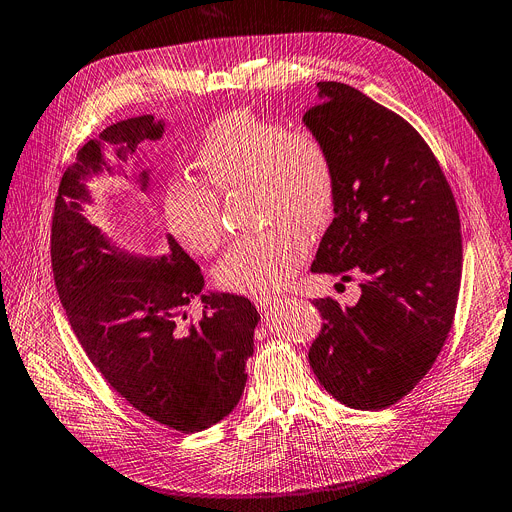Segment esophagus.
<instances>
[{
	"label": "esophagus",
	"mask_w": 512,
	"mask_h": 512,
	"mask_svg": "<svg viewBox=\"0 0 512 512\" xmlns=\"http://www.w3.org/2000/svg\"><path fill=\"white\" fill-rule=\"evenodd\" d=\"M255 300V306L257 309L261 311V313H271L274 309H278V302H280V298H276V296H257V298H253Z\"/></svg>",
	"instance_id": "obj_1"
}]
</instances>
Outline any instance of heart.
Instances as JSON below:
<instances>
[{
  "label": "heart",
  "instance_id": "1",
  "mask_svg": "<svg viewBox=\"0 0 512 512\" xmlns=\"http://www.w3.org/2000/svg\"><path fill=\"white\" fill-rule=\"evenodd\" d=\"M201 179H175L164 191L170 232L197 255L220 249L226 228L218 195L257 193L265 224H280L236 243L216 269L220 286L243 294L282 288L309 257V232L325 228L337 206V166L327 142L311 129L234 111L220 117L197 148Z\"/></svg>",
  "mask_w": 512,
  "mask_h": 512
}]
</instances>
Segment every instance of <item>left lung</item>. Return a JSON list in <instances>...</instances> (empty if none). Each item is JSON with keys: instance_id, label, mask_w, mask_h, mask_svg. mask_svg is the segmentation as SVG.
<instances>
[{"instance_id": "8db88e82", "label": "left lung", "mask_w": 512, "mask_h": 512, "mask_svg": "<svg viewBox=\"0 0 512 512\" xmlns=\"http://www.w3.org/2000/svg\"><path fill=\"white\" fill-rule=\"evenodd\" d=\"M304 123L337 166L335 218L311 265L350 282L360 300L313 304L309 350L319 383L354 410H385L410 393L445 346L461 284V222L451 185L422 135L342 82H319Z\"/></svg>"}]
</instances>
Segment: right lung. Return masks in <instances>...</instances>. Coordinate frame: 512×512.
<instances>
[{"label": "right lung", "mask_w": 512, "mask_h": 512, "mask_svg": "<svg viewBox=\"0 0 512 512\" xmlns=\"http://www.w3.org/2000/svg\"><path fill=\"white\" fill-rule=\"evenodd\" d=\"M152 115L109 125L63 173L51 224V267L59 300L86 356L105 381L144 416L191 434L224 420L241 401L259 313L249 298L203 294L199 265L168 234V253L135 257L90 224L86 177L111 166L102 144L133 152L160 140ZM148 187V173L140 177ZM199 297L204 313L188 317Z\"/></svg>", "instance_id": "obj_1"}]
</instances>
